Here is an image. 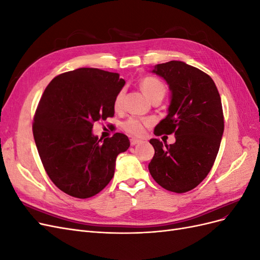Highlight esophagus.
Masks as SVG:
<instances>
[{
    "instance_id": "34e87169",
    "label": "esophagus",
    "mask_w": 260,
    "mask_h": 260,
    "mask_svg": "<svg viewBox=\"0 0 260 260\" xmlns=\"http://www.w3.org/2000/svg\"><path fill=\"white\" fill-rule=\"evenodd\" d=\"M141 142H142V140H140V139H137V138H131V139H130L131 145H137V144H139V143H141Z\"/></svg>"
}]
</instances>
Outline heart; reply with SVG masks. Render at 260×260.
Here are the masks:
<instances>
[{"instance_id": "heart-1", "label": "heart", "mask_w": 260, "mask_h": 260, "mask_svg": "<svg viewBox=\"0 0 260 260\" xmlns=\"http://www.w3.org/2000/svg\"><path fill=\"white\" fill-rule=\"evenodd\" d=\"M140 86L142 91L144 92L145 95L149 100L154 99H162L165 96V93H166V85L164 84L161 80L156 77H145L140 82ZM122 100H123V91H119L117 93V95L114 101V107L115 109H119L122 105ZM152 121L149 119H141V118L137 117H130L128 120H125L122 124V128L125 132L130 133L132 136H142L145 132L146 127H148Z\"/></svg>"}]
</instances>
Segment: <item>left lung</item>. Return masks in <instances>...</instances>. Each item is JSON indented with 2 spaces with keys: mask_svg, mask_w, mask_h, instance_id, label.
Wrapping results in <instances>:
<instances>
[{
  "mask_svg": "<svg viewBox=\"0 0 260 260\" xmlns=\"http://www.w3.org/2000/svg\"><path fill=\"white\" fill-rule=\"evenodd\" d=\"M153 73L171 91L168 115L154 135L175 133L176 142L164 145L158 139L149 140L155 154L148 170L164 188L185 193L207 177L215 162L224 129L221 99L207 74L183 61L158 64Z\"/></svg>",
  "mask_w": 260,
  "mask_h": 260,
  "instance_id": "left-lung-1",
  "label": "left lung"
}]
</instances>
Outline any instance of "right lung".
Listing matches in <instances>:
<instances>
[{
    "mask_svg": "<svg viewBox=\"0 0 260 260\" xmlns=\"http://www.w3.org/2000/svg\"><path fill=\"white\" fill-rule=\"evenodd\" d=\"M124 83L116 73L78 68L55 77L45 88L32 131L46 174L60 191L89 199L113 179L117 156L130 141L119 132L102 141L92 128L114 116V101Z\"/></svg>",
    "mask_w": 260,
    "mask_h": 260,
    "instance_id": "right-lung-1",
    "label": "right lung"
}]
</instances>
